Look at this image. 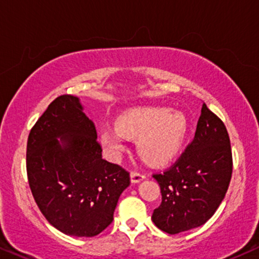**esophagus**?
Here are the masks:
<instances>
[{"mask_svg": "<svg viewBox=\"0 0 259 259\" xmlns=\"http://www.w3.org/2000/svg\"><path fill=\"white\" fill-rule=\"evenodd\" d=\"M130 177H132V182L133 183H139V182L143 181V179L146 178V176L143 175V173L137 172V171H133L132 175H130Z\"/></svg>", "mask_w": 259, "mask_h": 259, "instance_id": "esophagus-1", "label": "esophagus"}]
</instances>
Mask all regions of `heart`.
I'll use <instances>...</instances> for the list:
<instances>
[{
  "label": "heart",
  "mask_w": 259,
  "mask_h": 259,
  "mask_svg": "<svg viewBox=\"0 0 259 259\" xmlns=\"http://www.w3.org/2000/svg\"><path fill=\"white\" fill-rule=\"evenodd\" d=\"M116 126L114 130H104L100 135L101 143L110 154L122 153L126 137L137 140V150L147 162L162 165L179 152L188 124L179 112L161 107H139L119 116Z\"/></svg>",
  "instance_id": "obj_1"
}]
</instances>
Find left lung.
Masks as SVG:
<instances>
[{"label": "left lung", "instance_id": "8db88e82", "mask_svg": "<svg viewBox=\"0 0 259 259\" xmlns=\"http://www.w3.org/2000/svg\"><path fill=\"white\" fill-rule=\"evenodd\" d=\"M233 171L231 141L225 124L203 104L195 137L171 167L154 173L162 201L152 220L177 234L199 227L225 198Z\"/></svg>", "mask_w": 259, "mask_h": 259}]
</instances>
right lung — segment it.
Segmentation results:
<instances>
[{
  "instance_id": "add662e5",
  "label": "right lung",
  "mask_w": 259,
  "mask_h": 259,
  "mask_svg": "<svg viewBox=\"0 0 259 259\" xmlns=\"http://www.w3.org/2000/svg\"><path fill=\"white\" fill-rule=\"evenodd\" d=\"M101 150L96 125L70 94L52 101L29 132V188L41 214L64 234L101 233L130 185L129 172L103 159Z\"/></svg>"
}]
</instances>
